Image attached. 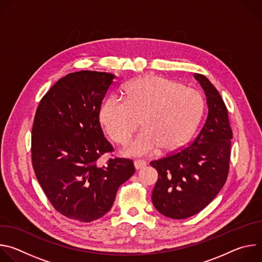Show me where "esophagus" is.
I'll use <instances>...</instances> for the list:
<instances>
[{
    "label": "esophagus",
    "instance_id": "1",
    "mask_svg": "<svg viewBox=\"0 0 262 262\" xmlns=\"http://www.w3.org/2000/svg\"><path fill=\"white\" fill-rule=\"evenodd\" d=\"M146 162L145 161H143V160H135V162H134V165H135V168L137 169V170H139V169H142L143 167H145L146 166Z\"/></svg>",
    "mask_w": 262,
    "mask_h": 262
}]
</instances>
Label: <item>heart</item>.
<instances>
[{
    "instance_id": "obj_1",
    "label": "heart",
    "mask_w": 262,
    "mask_h": 262,
    "mask_svg": "<svg viewBox=\"0 0 262 262\" xmlns=\"http://www.w3.org/2000/svg\"><path fill=\"white\" fill-rule=\"evenodd\" d=\"M203 113V99L195 89L176 81L145 76L124 89V99L110 96L99 110V120L111 139L124 143L138 128L143 129L124 147L128 156L143 157L173 151L190 139Z\"/></svg>"
}]
</instances>
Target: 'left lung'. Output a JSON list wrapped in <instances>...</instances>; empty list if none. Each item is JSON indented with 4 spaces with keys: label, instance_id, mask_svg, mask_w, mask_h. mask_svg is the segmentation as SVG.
<instances>
[{
    "label": "left lung",
    "instance_id": "obj_1",
    "mask_svg": "<svg viewBox=\"0 0 262 262\" xmlns=\"http://www.w3.org/2000/svg\"><path fill=\"white\" fill-rule=\"evenodd\" d=\"M208 106L205 122L188 147L150 162L159 178L152 203L165 216L190 217L205 208L225 184L229 172L232 129L225 102L215 87L200 73Z\"/></svg>",
    "mask_w": 262,
    "mask_h": 262
}]
</instances>
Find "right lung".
Instances as JSON below:
<instances>
[{"mask_svg":"<svg viewBox=\"0 0 262 262\" xmlns=\"http://www.w3.org/2000/svg\"><path fill=\"white\" fill-rule=\"evenodd\" d=\"M115 76L82 70L66 74L41 98L34 117L31 158L35 175L54 208L89 223L112 207L119 186L134 173L132 160L112 158L99 110ZM104 153L111 158L100 167Z\"/></svg>","mask_w":262,"mask_h":262,"instance_id":"obj_1","label":"right lung"}]
</instances>
